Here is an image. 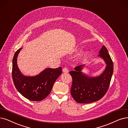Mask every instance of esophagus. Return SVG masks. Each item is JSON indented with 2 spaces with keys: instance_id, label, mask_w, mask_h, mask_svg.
<instances>
[{
  "instance_id": "1",
  "label": "esophagus",
  "mask_w": 128,
  "mask_h": 128,
  "mask_svg": "<svg viewBox=\"0 0 128 128\" xmlns=\"http://www.w3.org/2000/svg\"><path fill=\"white\" fill-rule=\"evenodd\" d=\"M62 70H63V72L64 73H67L68 72V69L67 67H64Z\"/></svg>"
}]
</instances>
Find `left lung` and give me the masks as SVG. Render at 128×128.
<instances>
[{
  "instance_id": "left-lung-1",
  "label": "left lung",
  "mask_w": 128,
  "mask_h": 128,
  "mask_svg": "<svg viewBox=\"0 0 128 128\" xmlns=\"http://www.w3.org/2000/svg\"><path fill=\"white\" fill-rule=\"evenodd\" d=\"M99 53V56L104 59L106 64L104 71L100 76L92 78L84 74L81 72L83 64L76 66L74 71L69 72L72 78L71 94L78 103L88 104L98 101L109 89L114 71L113 62L104 46Z\"/></svg>"
}]
</instances>
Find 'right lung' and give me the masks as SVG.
Wrapping results in <instances>:
<instances>
[{
	"mask_svg": "<svg viewBox=\"0 0 128 128\" xmlns=\"http://www.w3.org/2000/svg\"><path fill=\"white\" fill-rule=\"evenodd\" d=\"M21 49L17 50L12 60L14 85L19 92L29 100H42L50 93L56 80L62 73V68H47L35 76H24L20 73L17 64V56Z\"/></svg>",
	"mask_w": 128,
	"mask_h": 128,
	"instance_id": "obj_1",
	"label": "right lung"
}]
</instances>
